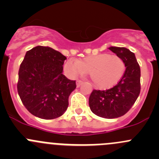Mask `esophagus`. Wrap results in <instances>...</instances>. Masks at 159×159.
Returning a JSON list of instances; mask_svg holds the SVG:
<instances>
[{
    "label": "esophagus",
    "instance_id": "34e87169",
    "mask_svg": "<svg viewBox=\"0 0 159 159\" xmlns=\"http://www.w3.org/2000/svg\"><path fill=\"white\" fill-rule=\"evenodd\" d=\"M81 84H82V81H81V80H77V81H76V85H77V87H80V86L81 85Z\"/></svg>",
    "mask_w": 159,
    "mask_h": 159
}]
</instances>
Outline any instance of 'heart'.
Wrapping results in <instances>:
<instances>
[{"label": "heart", "instance_id": "b5f03b06", "mask_svg": "<svg viewBox=\"0 0 159 159\" xmlns=\"http://www.w3.org/2000/svg\"><path fill=\"white\" fill-rule=\"evenodd\" d=\"M65 69L71 77L89 73L95 87L106 89L121 79L125 73V64L120 56L104 53L89 56L81 61L69 59L65 64Z\"/></svg>", "mask_w": 159, "mask_h": 159}]
</instances>
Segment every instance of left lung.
<instances>
[{"mask_svg":"<svg viewBox=\"0 0 159 159\" xmlns=\"http://www.w3.org/2000/svg\"><path fill=\"white\" fill-rule=\"evenodd\" d=\"M109 50L124 60L125 70L111 89L93 90L89 97V107L98 116L115 118L125 115L137 100L141 91V70L135 55L129 49L110 47Z\"/></svg>","mask_w":159,"mask_h":159,"instance_id":"1","label":"left lung"}]
</instances>
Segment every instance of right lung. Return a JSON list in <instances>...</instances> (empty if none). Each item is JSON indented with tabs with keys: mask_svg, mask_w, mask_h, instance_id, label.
Wrapping results in <instances>:
<instances>
[{
	"mask_svg": "<svg viewBox=\"0 0 159 159\" xmlns=\"http://www.w3.org/2000/svg\"><path fill=\"white\" fill-rule=\"evenodd\" d=\"M65 59L49 47L37 46L27 51L19 68L17 88L23 105L34 116L54 119L68 108L76 82L62 74Z\"/></svg>",
	"mask_w": 159,
	"mask_h": 159,
	"instance_id": "right-lung-1",
	"label": "right lung"
}]
</instances>
